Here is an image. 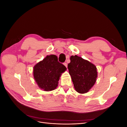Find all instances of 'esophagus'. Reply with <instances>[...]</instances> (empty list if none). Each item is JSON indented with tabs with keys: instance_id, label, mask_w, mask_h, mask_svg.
<instances>
[{
	"instance_id": "esophagus-1",
	"label": "esophagus",
	"mask_w": 127,
	"mask_h": 127,
	"mask_svg": "<svg viewBox=\"0 0 127 127\" xmlns=\"http://www.w3.org/2000/svg\"><path fill=\"white\" fill-rule=\"evenodd\" d=\"M64 66L66 67V68H67V64L66 63H64Z\"/></svg>"
}]
</instances>
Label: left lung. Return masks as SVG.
Returning a JSON list of instances; mask_svg holds the SVG:
<instances>
[{
  "label": "left lung",
  "instance_id": "8db88e82",
  "mask_svg": "<svg viewBox=\"0 0 127 127\" xmlns=\"http://www.w3.org/2000/svg\"><path fill=\"white\" fill-rule=\"evenodd\" d=\"M70 59L68 69L75 90L80 94L87 93L96 81V67L89 61L76 55L71 56Z\"/></svg>",
  "mask_w": 127,
  "mask_h": 127
}]
</instances>
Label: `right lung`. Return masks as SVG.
I'll use <instances>...</instances> for the list:
<instances>
[{
	"instance_id": "1",
	"label": "right lung",
	"mask_w": 127,
	"mask_h": 127,
	"mask_svg": "<svg viewBox=\"0 0 127 127\" xmlns=\"http://www.w3.org/2000/svg\"><path fill=\"white\" fill-rule=\"evenodd\" d=\"M66 70V67L58 62L57 56L50 55L34 66L33 73L39 87L49 92L57 87L60 76Z\"/></svg>"
}]
</instances>
